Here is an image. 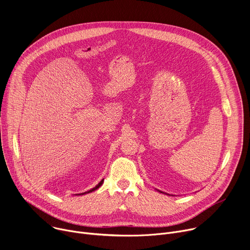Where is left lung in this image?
I'll return each mask as SVG.
<instances>
[{
    "instance_id": "1",
    "label": "left lung",
    "mask_w": 250,
    "mask_h": 250,
    "mask_svg": "<svg viewBox=\"0 0 250 250\" xmlns=\"http://www.w3.org/2000/svg\"><path fill=\"white\" fill-rule=\"evenodd\" d=\"M158 192H160V193H163V192H161V191H159V190H158Z\"/></svg>"
}]
</instances>
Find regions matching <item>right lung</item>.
Segmentation results:
<instances>
[{
  "label": "right lung",
  "instance_id": "add662e5",
  "mask_svg": "<svg viewBox=\"0 0 250 250\" xmlns=\"http://www.w3.org/2000/svg\"><path fill=\"white\" fill-rule=\"evenodd\" d=\"M103 182H104V179L96 186V187H94L93 189H91V190H89V191H87V192H85V193H82V195H84V194H87V193H91V192H93V191H95V190H97L98 188H100L101 186H102V184H103ZM79 195H81V194H79Z\"/></svg>",
  "mask_w": 250,
  "mask_h": 250
}]
</instances>
